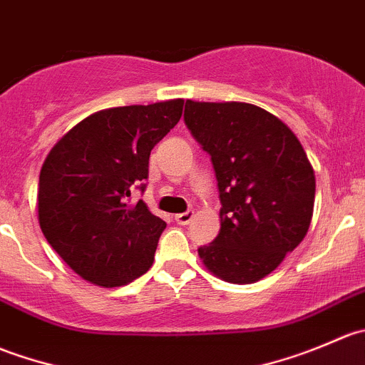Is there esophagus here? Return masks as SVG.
<instances>
[{
	"label": "esophagus",
	"instance_id": "34e87169",
	"mask_svg": "<svg viewBox=\"0 0 365 365\" xmlns=\"http://www.w3.org/2000/svg\"><path fill=\"white\" fill-rule=\"evenodd\" d=\"M192 219H194V212H183V213H178V215H175V220L178 224H182V226L190 224V220Z\"/></svg>",
	"mask_w": 365,
	"mask_h": 365
}]
</instances>
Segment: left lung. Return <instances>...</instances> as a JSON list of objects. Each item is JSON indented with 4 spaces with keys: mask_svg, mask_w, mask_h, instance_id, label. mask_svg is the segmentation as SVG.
Masks as SVG:
<instances>
[{
    "mask_svg": "<svg viewBox=\"0 0 365 365\" xmlns=\"http://www.w3.org/2000/svg\"><path fill=\"white\" fill-rule=\"evenodd\" d=\"M187 128L215 169L220 231L197 249L213 275L252 284L307 235L314 208L312 165L292 128L245 102H185Z\"/></svg>",
    "mask_w": 365,
    "mask_h": 365,
    "instance_id": "8db88e82",
    "label": "left lung"
}]
</instances>
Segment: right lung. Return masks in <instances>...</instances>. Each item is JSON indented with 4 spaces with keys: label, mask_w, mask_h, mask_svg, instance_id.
Returning a JSON list of instances; mask_svg holds the SVG:
<instances>
[{
    "label": "right lung",
    "mask_w": 365,
    "mask_h": 365,
    "mask_svg": "<svg viewBox=\"0 0 365 365\" xmlns=\"http://www.w3.org/2000/svg\"><path fill=\"white\" fill-rule=\"evenodd\" d=\"M183 101L123 106L90 114L49 152L40 169L38 222L76 274L116 288L146 274L165 222L130 190H145L153 146L182 118Z\"/></svg>",
    "instance_id": "right-lung-1"
}]
</instances>
